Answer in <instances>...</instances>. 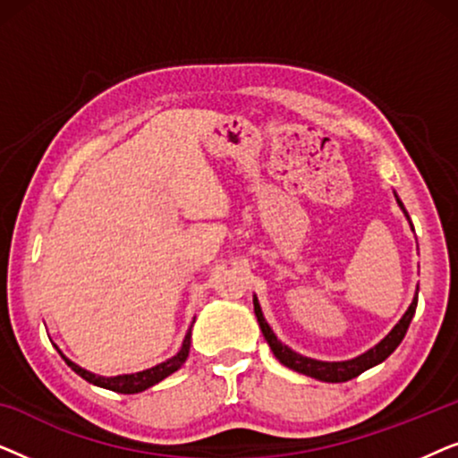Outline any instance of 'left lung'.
<instances>
[{"mask_svg": "<svg viewBox=\"0 0 458 458\" xmlns=\"http://www.w3.org/2000/svg\"><path fill=\"white\" fill-rule=\"evenodd\" d=\"M394 196H396V193H394ZM396 202H398L400 208H403L404 216L409 218V212L404 210V206L398 199V196H396ZM409 223H411V218H409ZM411 227H412V225H411ZM412 231H415V229H412ZM417 298H419V285H417V293H415V298H412L409 310L404 312L403 318H400V321L396 323V327H394L390 334H387L384 340L377 344V346H373L371 350H367L365 354L356 356V359H352V360H340V362L315 360V359H309V356H302V354L293 352L292 348L284 346V344L277 340V335L273 334V329L268 327V323L265 321V317H262L259 298H256V296H254V312H256V318H259L262 335H265V340L268 342V346H271L273 354L277 356V360L281 362V365L290 367V369H293V371L304 373V375H309V377H315L318 381L340 384V381H348V379H352V377H359L362 371H367V369H371L375 365H379V362H384L387 356H390L394 350L398 348V344L403 342V337L406 335V329H409L412 317H415Z\"/></svg>", "mask_w": 458, "mask_h": 458, "instance_id": "8db88e82", "label": "left lung"}]
</instances>
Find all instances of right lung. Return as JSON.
<instances>
[{"instance_id": "1", "label": "right lung", "mask_w": 458, "mask_h": 458, "mask_svg": "<svg viewBox=\"0 0 458 458\" xmlns=\"http://www.w3.org/2000/svg\"><path fill=\"white\" fill-rule=\"evenodd\" d=\"M190 346H191V329L187 331L185 340H183V346L177 354L173 356V359H168L166 362H160V365H156L152 369H146V371H140V373H131V375H116V377H102V375H96V373H89L85 371V369H81L79 365H74L72 360H68L64 354L60 352L62 359L66 360V365L72 369L74 373L81 375L85 381H89L93 386H99V387H106V390H112V392H118V394H137V392H143L148 390V387H152L162 381L168 375L177 371L181 369V365L187 360V354H190Z\"/></svg>"}]
</instances>
